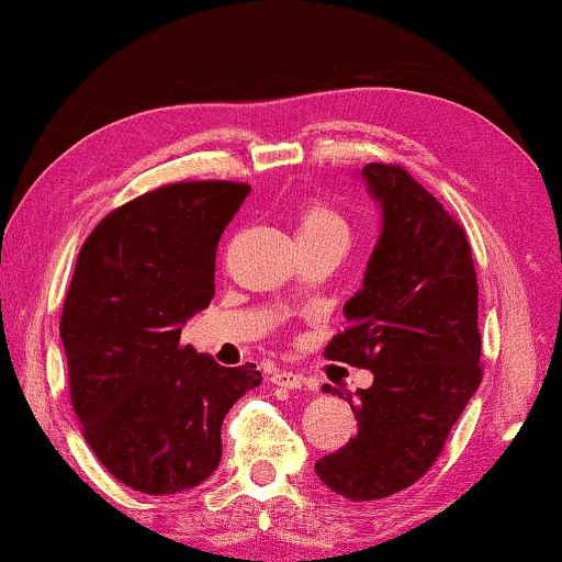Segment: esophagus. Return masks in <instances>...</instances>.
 Masks as SVG:
<instances>
[{
    "label": "esophagus",
    "mask_w": 562,
    "mask_h": 562,
    "mask_svg": "<svg viewBox=\"0 0 562 562\" xmlns=\"http://www.w3.org/2000/svg\"><path fill=\"white\" fill-rule=\"evenodd\" d=\"M271 381L276 383V386L299 389L304 383V375L302 373H294V371H273L271 373Z\"/></svg>",
    "instance_id": "obj_1"
}]
</instances>
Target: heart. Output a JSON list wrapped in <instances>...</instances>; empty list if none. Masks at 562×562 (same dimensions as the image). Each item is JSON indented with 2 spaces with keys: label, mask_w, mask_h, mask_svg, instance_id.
Wrapping results in <instances>:
<instances>
[{
  "label": "heart",
  "mask_w": 562,
  "mask_h": 562,
  "mask_svg": "<svg viewBox=\"0 0 562 562\" xmlns=\"http://www.w3.org/2000/svg\"><path fill=\"white\" fill-rule=\"evenodd\" d=\"M299 240H325V237H340L348 243V225L342 214L329 206L325 199H306L296 214Z\"/></svg>",
  "instance_id": "1"
}]
</instances>
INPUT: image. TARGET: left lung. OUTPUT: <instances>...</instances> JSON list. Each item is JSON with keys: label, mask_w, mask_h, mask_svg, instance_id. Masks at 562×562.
Masks as SVG:
<instances>
[{"label": "left lung", "mask_w": 562, "mask_h": 562, "mask_svg": "<svg viewBox=\"0 0 562 562\" xmlns=\"http://www.w3.org/2000/svg\"><path fill=\"white\" fill-rule=\"evenodd\" d=\"M363 176L383 229L363 289L345 304L348 325L327 342L325 358L368 368L373 386L360 389L356 402L348 396L358 435L314 465L322 483L350 502L417 483L483 375L465 227L404 166L368 164Z\"/></svg>", "instance_id": "left-lung-1"}]
</instances>
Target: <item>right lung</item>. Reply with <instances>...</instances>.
I'll list each match as a JSON object with an SVG mask.
<instances>
[{"label":"right lung","mask_w":562,"mask_h":562,"mask_svg":"<svg viewBox=\"0 0 562 562\" xmlns=\"http://www.w3.org/2000/svg\"><path fill=\"white\" fill-rule=\"evenodd\" d=\"M250 194L240 181H176L117 206L76 258L60 314L68 391L106 471L150 496L210 479L222 419L260 383L181 345L214 296L220 237Z\"/></svg>","instance_id":"right-lung-1"}]
</instances>
